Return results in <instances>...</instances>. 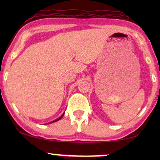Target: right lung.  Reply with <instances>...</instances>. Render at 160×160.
Segmentation results:
<instances>
[{
	"label": "right lung",
	"mask_w": 160,
	"mask_h": 160,
	"mask_svg": "<svg viewBox=\"0 0 160 160\" xmlns=\"http://www.w3.org/2000/svg\"><path fill=\"white\" fill-rule=\"evenodd\" d=\"M64 113H62V116H61V117H59V118H58V119H55V120H54V121H52V122H49V123H52V122H54L59 121V120H60V119H62V117H63V116H64ZM48 124H49V123H48Z\"/></svg>",
	"instance_id": "obj_1"
}]
</instances>
